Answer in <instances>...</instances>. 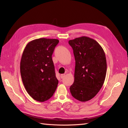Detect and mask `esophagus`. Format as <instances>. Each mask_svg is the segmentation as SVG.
<instances>
[{
	"label": "esophagus",
	"instance_id": "1",
	"mask_svg": "<svg viewBox=\"0 0 128 128\" xmlns=\"http://www.w3.org/2000/svg\"><path fill=\"white\" fill-rule=\"evenodd\" d=\"M65 75L64 74H61L60 75V78H64V76H65Z\"/></svg>",
	"mask_w": 128,
	"mask_h": 128
}]
</instances>
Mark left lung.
Returning a JSON list of instances; mask_svg holds the SVG:
<instances>
[{"label": "left lung", "instance_id": "8db88e82", "mask_svg": "<svg viewBox=\"0 0 128 128\" xmlns=\"http://www.w3.org/2000/svg\"><path fill=\"white\" fill-rule=\"evenodd\" d=\"M75 59L74 84L70 90L73 97L86 102L102 88L107 72L104 52L96 40L82 36L70 40Z\"/></svg>", "mask_w": 128, "mask_h": 128}]
</instances>
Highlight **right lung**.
<instances>
[{"mask_svg": "<svg viewBox=\"0 0 128 128\" xmlns=\"http://www.w3.org/2000/svg\"><path fill=\"white\" fill-rule=\"evenodd\" d=\"M58 43L57 39H36L28 42L23 52L20 62L22 82L30 96L37 101L50 99L58 86L52 56Z\"/></svg>", "mask_w": 128, "mask_h": 128, "instance_id": "1", "label": "right lung"}]
</instances>
